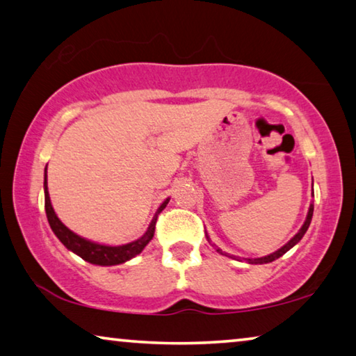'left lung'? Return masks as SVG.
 <instances>
[{
  "label": "left lung",
  "mask_w": 356,
  "mask_h": 356,
  "mask_svg": "<svg viewBox=\"0 0 356 356\" xmlns=\"http://www.w3.org/2000/svg\"><path fill=\"white\" fill-rule=\"evenodd\" d=\"M312 212H314V206H312L311 204V207H309V212H308V216H306V221H305V225L301 226V229L298 231V234H295L293 236V238L291 240V242H287L284 246H282L281 250H278V251H275L273 254H270V256H265V257H259V259H248V262L250 264H268V262H273L275 259H278V257H281L282 254H284V252H287L289 250L292 248V246H295L297 245L300 240H301V237L305 236V232L308 231V227H309V225H311V220H312ZM207 240L210 242V238L207 237ZM212 246H215V245H212ZM216 248V246H215ZM216 251L218 252H221V250L220 248H216Z\"/></svg>",
  "instance_id": "left-lung-1"
}]
</instances>
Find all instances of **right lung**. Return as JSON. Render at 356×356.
<instances>
[{
  "label": "right lung",
  "instance_id": "right-lung-1",
  "mask_svg": "<svg viewBox=\"0 0 356 356\" xmlns=\"http://www.w3.org/2000/svg\"><path fill=\"white\" fill-rule=\"evenodd\" d=\"M44 188H45V212H47V218L48 222H50L51 231L55 232V236L61 240V243L65 246V248L74 251L75 254L80 256L84 261L95 264V265H118L122 264L129 259L135 257L136 254L144 250L150 240L154 237L155 232V222H156V216L166 207V204L170 202V200H166L161 206L156 210V213L154 216L152 222H150L146 234L141 238L135 240V242L122 245V246H106V245H99L94 242H89V240L83 238L80 236H76L70 231V229L65 227L55 213V210L51 207L50 202V196H48V188H47V168H45V179H44Z\"/></svg>",
  "mask_w": 356,
  "mask_h": 356
}]
</instances>
